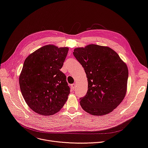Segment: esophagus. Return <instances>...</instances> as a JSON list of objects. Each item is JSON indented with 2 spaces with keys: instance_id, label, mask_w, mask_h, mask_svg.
I'll list each match as a JSON object with an SVG mask.
<instances>
[{
  "instance_id": "34e87169",
  "label": "esophagus",
  "mask_w": 148,
  "mask_h": 148,
  "mask_svg": "<svg viewBox=\"0 0 148 148\" xmlns=\"http://www.w3.org/2000/svg\"><path fill=\"white\" fill-rule=\"evenodd\" d=\"M71 88H72L73 90H74L75 88V83L72 84L71 85Z\"/></svg>"
}]
</instances>
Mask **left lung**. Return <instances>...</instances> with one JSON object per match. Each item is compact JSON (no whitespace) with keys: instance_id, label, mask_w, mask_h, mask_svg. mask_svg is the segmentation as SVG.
Masks as SVG:
<instances>
[{"instance_id":"obj_1","label":"left lung","mask_w":148,"mask_h":148,"mask_svg":"<svg viewBox=\"0 0 148 148\" xmlns=\"http://www.w3.org/2000/svg\"><path fill=\"white\" fill-rule=\"evenodd\" d=\"M73 54L88 78V92L80 101L83 109L93 116H103L113 111L127 93V64L107 46L89 44L75 48Z\"/></svg>"}]
</instances>
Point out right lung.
I'll use <instances>...</instances> for the list:
<instances>
[{
  "label": "right lung",
  "instance_id": "add662e5",
  "mask_svg": "<svg viewBox=\"0 0 148 148\" xmlns=\"http://www.w3.org/2000/svg\"><path fill=\"white\" fill-rule=\"evenodd\" d=\"M68 47L49 44L26 58L19 76L22 95L34 112L44 116L58 113L68 99L69 87L60 71Z\"/></svg>",
  "mask_w": 148,
  "mask_h": 148
}]
</instances>
